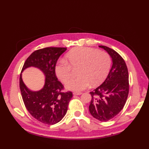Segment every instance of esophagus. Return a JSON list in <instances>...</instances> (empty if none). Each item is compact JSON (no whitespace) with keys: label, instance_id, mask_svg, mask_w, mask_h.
Returning <instances> with one entry per match:
<instances>
[{"label":"esophagus","instance_id":"34e87169","mask_svg":"<svg viewBox=\"0 0 149 149\" xmlns=\"http://www.w3.org/2000/svg\"><path fill=\"white\" fill-rule=\"evenodd\" d=\"M81 92H74V93H73V94L74 95H81Z\"/></svg>","mask_w":149,"mask_h":149}]
</instances>
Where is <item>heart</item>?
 Masks as SVG:
<instances>
[{"instance_id":"heart-1","label":"heart","mask_w":149,"mask_h":149,"mask_svg":"<svg viewBox=\"0 0 149 149\" xmlns=\"http://www.w3.org/2000/svg\"><path fill=\"white\" fill-rule=\"evenodd\" d=\"M55 67L57 77L66 82L71 76V68H77V76L68 80L65 86L68 89L80 91L87 88L90 84L97 85L107 77L111 65L109 55L103 51L88 47H77L70 51Z\"/></svg>"}]
</instances>
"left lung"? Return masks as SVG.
Returning a JSON list of instances; mask_svg holds the SVG:
<instances>
[{
  "label": "left lung",
  "instance_id": "8db88e82",
  "mask_svg": "<svg viewBox=\"0 0 149 149\" xmlns=\"http://www.w3.org/2000/svg\"><path fill=\"white\" fill-rule=\"evenodd\" d=\"M110 55L112 66L104 81L91 92V114L101 121H107L118 115L126 104L129 94L128 69L124 59L113 49L98 46Z\"/></svg>",
  "mask_w": 149,
  "mask_h": 149
}]
</instances>
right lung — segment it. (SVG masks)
Listing matches in <instances>:
<instances>
[{
    "instance_id": "1",
    "label": "right lung",
    "mask_w": 149,
    "mask_h": 149,
    "mask_svg": "<svg viewBox=\"0 0 149 149\" xmlns=\"http://www.w3.org/2000/svg\"><path fill=\"white\" fill-rule=\"evenodd\" d=\"M66 48L48 47L38 49L26 60L22 69L33 66L40 69L45 75L43 88L38 91L27 88L20 75L19 85L25 106L34 118L44 124L53 125L60 121L66 115L72 92H62L63 85L55 72L57 61Z\"/></svg>"
}]
</instances>
